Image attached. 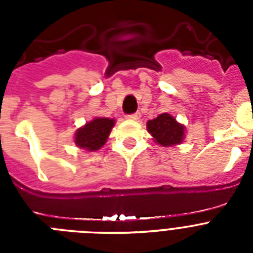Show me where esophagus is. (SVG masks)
Instances as JSON below:
<instances>
[{"mask_svg": "<svg viewBox=\"0 0 253 253\" xmlns=\"http://www.w3.org/2000/svg\"><path fill=\"white\" fill-rule=\"evenodd\" d=\"M140 118V114L139 113H134V114H129L128 115V119L130 120H138Z\"/></svg>", "mask_w": 253, "mask_h": 253, "instance_id": "1", "label": "esophagus"}]
</instances>
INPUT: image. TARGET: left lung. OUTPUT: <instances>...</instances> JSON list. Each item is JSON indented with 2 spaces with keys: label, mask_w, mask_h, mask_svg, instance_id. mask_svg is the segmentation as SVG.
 Returning a JSON list of instances; mask_svg holds the SVG:
<instances>
[{
  "label": "left lung",
  "mask_w": 253,
  "mask_h": 253,
  "mask_svg": "<svg viewBox=\"0 0 253 253\" xmlns=\"http://www.w3.org/2000/svg\"><path fill=\"white\" fill-rule=\"evenodd\" d=\"M147 129L156 142L163 147L176 146L184 139V125L178 124L169 114H161L156 119L147 123Z\"/></svg>",
  "instance_id": "obj_1"
}]
</instances>
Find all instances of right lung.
Returning a JSON list of instances; mask_svg holds the SVG:
<instances>
[{
	"instance_id": "1",
	"label": "right lung",
	"mask_w": 253,
	"mask_h": 253,
	"mask_svg": "<svg viewBox=\"0 0 253 253\" xmlns=\"http://www.w3.org/2000/svg\"><path fill=\"white\" fill-rule=\"evenodd\" d=\"M114 123L115 120L107 118H96L92 122L87 123L84 128L78 129L76 133V144L87 151H97L106 142Z\"/></svg>"
}]
</instances>
